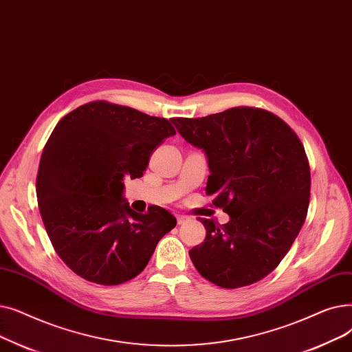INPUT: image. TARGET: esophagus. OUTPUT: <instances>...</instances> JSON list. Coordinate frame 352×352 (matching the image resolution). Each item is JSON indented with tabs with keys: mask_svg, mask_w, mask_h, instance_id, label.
I'll use <instances>...</instances> for the list:
<instances>
[{
	"mask_svg": "<svg viewBox=\"0 0 352 352\" xmlns=\"http://www.w3.org/2000/svg\"><path fill=\"white\" fill-rule=\"evenodd\" d=\"M176 219H177V225H182V223H185V222L189 221V216H186V214H177Z\"/></svg>",
	"mask_w": 352,
	"mask_h": 352,
	"instance_id": "34e87169",
	"label": "esophagus"
}]
</instances>
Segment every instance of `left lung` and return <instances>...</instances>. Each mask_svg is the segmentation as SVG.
<instances>
[{
    "label": "left lung",
    "instance_id": "left-lung-1",
    "mask_svg": "<svg viewBox=\"0 0 352 352\" xmlns=\"http://www.w3.org/2000/svg\"><path fill=\"white\" fill-rule=\"evenodd\" d=\"M172 122L186 142L205 150L206 195L230 216L225 225L200 219L206 238L189 250L197 272L228 289L263 279L288 254L308 213L311 170L302 143L259 107Z\"/></svg>",
    "mask_w": 352,
    "mask_h": 352
}]
</instances>
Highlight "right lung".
I'll return each instance as SVG.
<instances>
[{
    "label": "right lung",
    "mask_w": 352,
    "mask_h": 352,
    "mask_svg": "<svg viewBox=\"0 0 352 352\" xmlns=\"http://www.w3.org/2000/svg\"><path fill=\"white\" fill-rule=\"evenodd\" d=\"M167 119L97 100L70 111L48 138L36 182L47 235L63 262L98 285L138 276L176 226L160 206L130 209L124 177H142L166 138Z\"/></svg>",
    "instance_id": "add662e5"
}]
</instances>
